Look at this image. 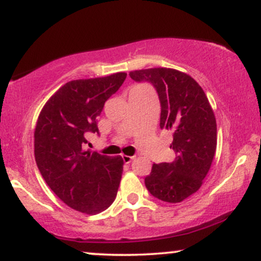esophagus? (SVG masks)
<instances>
[{"instance_id": "1", "label": "esophagus", "mask_w": 261, "mask_h": 261, "mask_svg": "<svg viewBox=\"0 0 261 261\" xmlns=\"http://www.w3.org/2000/svg\"><path fill=\"white\" fill-rule=\"evenodd\" d=\"M135 160V155H126V154H122V161L125 162V163H130L131 161Z\"/></svg>"}]
</instances>
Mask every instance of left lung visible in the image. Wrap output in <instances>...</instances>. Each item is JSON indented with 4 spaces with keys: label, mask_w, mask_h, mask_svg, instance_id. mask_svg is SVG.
I'll return each instance as SVG.
<instances>
[{
    "label": "left lung",
    "mask_w": 261,
    "mask_h": 261,
    "mask_svg": "<svg viewBox=\"0 0 261 261\" xmlns=\"http://www.w3.org/2000/svg\"><path fill=\"white\" fill-rule=\"evenodd\" d=\"M136 82L152 83L161 101V128L173 131L175 160L153 164L146 188L162 201L176 203L199 190L217 146L214 110L201 87L189 74L157 67L128 73Z\"/></svg>",
    "instance_id": "left-lung-1"
}]
</instances>
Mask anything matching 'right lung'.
<instances>
[{"mask_svg": "<svg viewBox=\"0 0 261 261\" xmlns=\"http://www.w3.org/2000/svg\"><path fill=\"white\" fill-rule=\"evenodd\" d=\"M126 73L71 81L45 103L34 131V154L44 180L66 205L83 214L104 211L116 197L124 161L85 151L86 134L99 133L104 103Z\"/></svg>", "mask_w": 261, "mask_h": 261, "instance_id": "1", "label": "right lung"}]
</instances>
